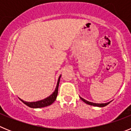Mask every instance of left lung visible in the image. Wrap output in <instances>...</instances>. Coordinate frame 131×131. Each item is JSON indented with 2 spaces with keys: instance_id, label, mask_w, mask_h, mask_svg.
<instances>
[{
  "instance_id": "obj_1",
  "label": "left lung",
  "mask_w": 131,
  "mask_h": 131,
  "mask_svg": "<svg viewBox=\"0 0 131 131\" xmlns=\"http://www.w3.org/2000/svg\"><path fill=\"white\" fill-rule=\"evenodd\" d=\"M80 98H81V100L84 102H85L86 104H87L91 105V106H98V107H104V106H107L108 104H110V102L106 103V104H96V103H92V102H91L86 101V100H84V99L81 98V97H80Z\"/></svg>"
}]
</instances>
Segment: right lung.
<instances>
[{
  "label": "right lung",
  "mask_w": 131,
  "mask_h": 131,
  "mask_svg": "<svg viewBox=\"0 0 131 131\" xmlns=\"http://www.w3.org/2000/svg\"><path fill=\"white\" fill-rule=\"evenodd\" d=\"M60 76L58 79V81L57 83V86H56V88L55 89V91L51 95L48 96V98H45L44 100H40V101L37 102H27L24 101V100H21V101L23 103H24L25 105H27V106L30 107H32V108H39V107H46V106H50L51 105L53 102L56 100V97H57L58 95V86H59V83H60Z\"/></svg>",
  "instance_id": "right-lung-1"
}]
</instances>
